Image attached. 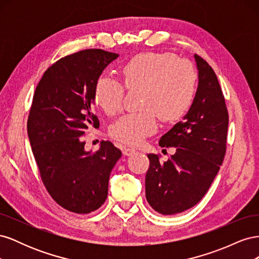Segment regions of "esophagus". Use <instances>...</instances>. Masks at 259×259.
Wrapping results in <instances>:
<instances>
[{"instance_id":"34e87169","label":"esophagus","mask_w":259,"mask_h":259,"mask_svg":"<svg viewBox=\"0 0 259 259\" xmlns=\"http://www.w3.org/2000/svg\"><path fill=\"white\" fill-rule=\"evenodd\" d=\"M135 152H136L135 149H132V148H124V150H123V154L126 155V156L134 154Z\"/></svg>"}]
</instances>
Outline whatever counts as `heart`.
Wrapping results in <instances>:
<instances>
[{
  "label": "heart",
  "instance_id": "1",
  "mask_svg": "<svg viewBox=\"0 0 259 259\" xmlns=\"http://www.w3.org/2000/svg\"><path fill=\"white\" fill-rule=\"evenodd\" d=\"M128 90H143L139 113L119 117L110 127L113 138L138 146L156 131V115L163 122H175L190 107L197 85V72L189 60L170 53H142L131 58L121 70ZM124 88L103 76L95 86L96 104L108 114L122 108Z\"/></svg>",
  "mask_w": 259,
  "mask_h": 259
}]
</instances>
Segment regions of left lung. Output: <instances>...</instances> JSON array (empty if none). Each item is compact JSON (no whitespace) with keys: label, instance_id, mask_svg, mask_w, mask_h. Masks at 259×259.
<instances>
[{"label":"left lung","instance_id":"1","mask_svg":"<svg viewBox=\"0 0 259 259\" xmlns=\"http://www.w3.org/2000/svg\"><path fill=\"white\" fill-rule=\"evenodd\" d=\"M198 89L190 109L159 145L175 147V154L161 162L148 154L146 198L163 215H173L194 206L204 197L216 177L226 153L229 116L214 70L198 55Z\"/></svg>","mask_w":259,"mask_h":259}]
</instances>
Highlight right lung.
I'll list each match as a JSON object with an SVG mask.
<instances>
[{"label":"right lung","mask_w":259,"mask_h":259,"mask_svg":"<svg viewBox=\"0 0 259 259\" xmlns=\"http://www.w3.org/2000/svg\"><path fill=\"white\" fill-rule=\"evenodd\" d=\"M119 55L84 50L46 70L37 84L28 119V137L41 178L51 197L76 214H89L104 204L110 173L122 152L101 142L86 151L83 135L99 126L92 111L95 86Z\"/></svg>","instance_id":"add662e5"}]
</instances>
